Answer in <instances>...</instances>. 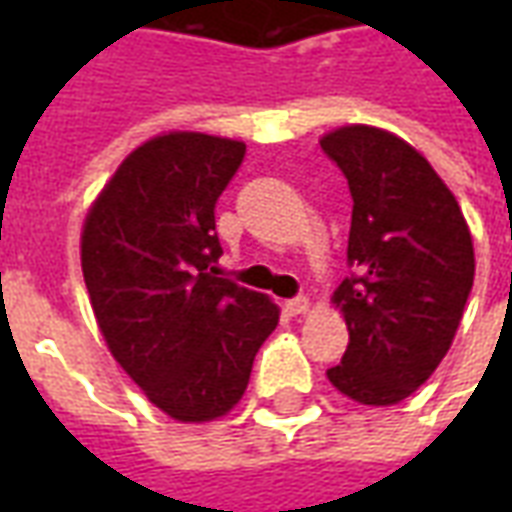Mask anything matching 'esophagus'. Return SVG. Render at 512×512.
Returning a JSON list of instances; mask_svg holds the SVG:
<instances>
[{
  "mask_svg": "<svg viewBox=\"0 0 512 512\" xmlns=\"http://www.w3.org/2000/svg\"><path fill=\"white\" fill-rule=\"evenodd\" d=\"M285 310H288L290 315H304V312L310 310V299H307V296H296V299L285 301Z\"/></svg>",
  "mask_w": 512,
  "mask_h": 512,
  "instance_id": "esophagus-1",
  "label": "esophagus"
}]
</instances>
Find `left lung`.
<instances>
[{
    "mask_svg": "<svg viewBox=\"0 0 512 512\" xmlns=\"http://www.w3.org/2000/svg\"><path fill=\"white\" fill-rule=\"evenodd\" d=\"M321 147L354 200L351 274L332 299L348 348L326 376L356 403L392 406L450 351L474 282L472 233L428 158L395 134L345 126Z\"/></svg>",
    "mask_w": 512,
    "mask_h": 512,
    "instance_id": "1",
    "label": "left lung"
}]
</instances>
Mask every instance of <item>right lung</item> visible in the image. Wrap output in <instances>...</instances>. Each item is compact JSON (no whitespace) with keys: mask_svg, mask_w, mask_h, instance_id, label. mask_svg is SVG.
<instances>
[{"mask_svg":"<svg viewBox=\"0 0 512 512\" xmlns=\"http://www.w3.org/2000/svg\"><path fill=\"white\" fill-rule=\"evenodd\" d=\"M244 142L172 131L120 164L87 213L84 285L109 351L150 403L208 422L241 400L277 304L219 277L216 202Z\"/></svg>","mask_w":512,"mask_h":512,"instance_id":"1","label":"right lung"}]
</instances>
